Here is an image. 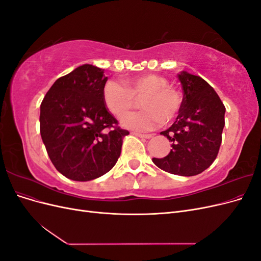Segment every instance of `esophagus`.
Here are the masks:
<instances>
[{"mask_svg": "<svg viewBox=\"0 0 261 261\" xmlns=\"http://www.w3.org/2000/svg\"><path fill=\"white\" fill-rule=\"evenodd\" d=\"M133 135H135V136L140 137V138H146V139H149V138L152 137L151 134H140V133H135V132L133 133Z\"/></svg>", "mask_w": 261, "mask_h": 261, "instance_id": "esophagus-1", "label": "esophagus"}]
</instances>
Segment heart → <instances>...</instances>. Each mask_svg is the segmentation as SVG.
I'll return each instance as SVG.
<instances>
[{
  "label": "heart",
  "mask_w": 261,
  "mask_h": 261,
  "mask_svg": "<svg viewBox=\"0 0 261 261\" xmlns=\"http://www.w3.org/2000/svg\"><path fill=\"white\" fill-rule=\"evenodd\" d=\"M141 97L140 104L144 110L122 118L126 128L148 132L174 118L183 103L180 92L169 85L165 77L155 74H143L124 81V85L110 81L103 87L106 107L117 117L135 106L136 98Z\"/></svg>",
  "instance_id": "obj_1"
}]
</instances>
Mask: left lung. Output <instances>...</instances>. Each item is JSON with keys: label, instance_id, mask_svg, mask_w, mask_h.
Segmentation results:
<instances>
[{"label": "left lung", "instance_id": "1", "mask_svg": "<svg viewBox=\"0 0 261 261\" xmlns=\"http://www.w3.org/2000/svg\"><path fill=\"white\" fill-rule=\"evenodd\" d=\"M183 103L170 128L160 134L171 141L170 153L152 161L161 170L194 176L216 160L222 141L225 107L215 89L201 77L180 72Z\"/></svg>", "mask_w": 261, "mask_h": 261}]
</instances>
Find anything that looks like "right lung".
Segmentation results:
<instances>
[{
	"label": "right lung",
	"mask_w": 261,
	"mask_h": 261,
	"mask_svg": "<svg viewBox=\"0 0 261 261\" xmlns=\"http://www.w3.org/2000/svg\"><path fill=\"white\" fill-rule=\"evenodd\" d=\"M103 69L84 64L55 81L40 106V134L61 174L86 181L111 170L128 132L108 111Z\"/></svg>",
	"instance_id": "right-lung-1"
}]
</instances>
